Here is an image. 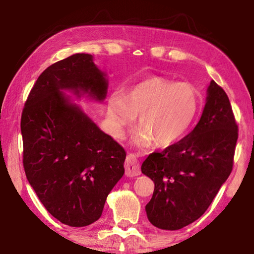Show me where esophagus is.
<instances>
[{
	"label": "esophagus",
	"instance_id": "34e87169",
	"mask_svg": "<svg viewBox=\"0 0 254 254\" xmlns=\"http://www.w3.org/2000/svg\"><path fill=\"white\" fill-rule=\"evenodd\" d=\"M124 167H126V175L127 177H135V176H139L141 174L139 160H137V157L134 153L127 154Z\"/></svg>",
	"mask_w": 254,
	"mask_h": 254
}]
</instances>
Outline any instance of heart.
Here are the masks:
<instances>
[{"label":"heart","mask_w":254,"mask_h":254,"mask_svg":"<svg viewBox=\"0 0 254 254\" xmlns=\"http://www.w3.org/2000/svg\"><path fill=\"white\" fill-rule=\"evenodd\" d=\"M200 96L186 81L151 76L132 85L126 97L114 94L107 102L111 131L124 135L139 115L140 131L135 143L141 148H167L179 141L190 128L198 113Z\"/></svg>","instance_id":"1"}]
</instances>
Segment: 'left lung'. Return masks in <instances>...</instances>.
Returning a JSON list of instances; mask_svg holds the SVG:
<instances>
[{"instance_id": "1", "label": "left lung", "mask_w": 254, "mask_h": 254, "mask_svg": "<svg viewBox=\"0 0 254 254\" xmlns=\"http://www.w3.org/2000/svg\"><path fill=\"white\" fill-rule=\"evenodd\" d=\"M229 97L214 80L199 122L189 134L141 166L154 183L145 206L148 220L161 230H179L203 215L233 169L239 136Z\"/></svg>"}]
</instances>
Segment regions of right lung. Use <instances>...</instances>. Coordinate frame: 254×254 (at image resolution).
Returning <instances> with one entry per match:
<instances>
[{"label":"right lung","mask_w":254,"mask_h":254,"mask_svg":"<svg viewBox=\"0 0 254 254\" xmlns=\"http://www.w3.org/2000/svg\"><path fill=\"white\" fill-rule=\"evenodd\" d=\"M63 89L103 101L107 80L88 54L72 55L42 71L21 117L23 168L55 218L87 226L101 217L107 195L122 178L127 153Z\"/></svg>","instance_id":"obj_1"}]
</instances>
